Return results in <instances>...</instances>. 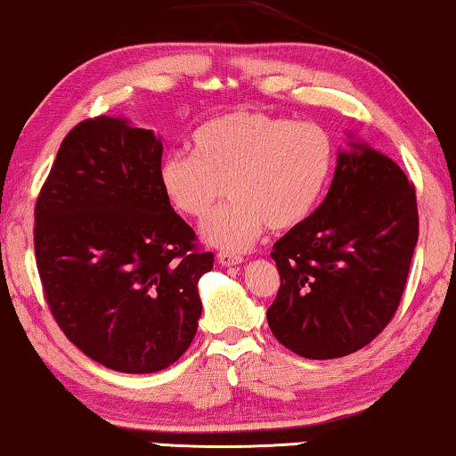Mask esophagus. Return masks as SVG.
Returning <instances> with one entry per match:
<instances>
[{"instance_id":"esophagus-1","label":"esophagus","mask_w":456,"mask_h":456,"mask_svg":"<svg viewBox=\"0 0 456 456\" xmlns=\"http://www.w3.org/2000/svg\"><path fill=\"white\" fill-rule=\"evenodd\" d=\"M244 259L240 255H236V253H228V250H220V253H217V263H220L222 267H234V265H240Z\"/></svg>"}]
</instances>
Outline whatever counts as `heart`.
Masks as SVG:
<instances>
[{
    "instance_id": "1",
    "label": "heart",
    "mask_w": 456,
    "mask_h": 456,
    "mask_svg": "<svg viewBox=\"0 0 456 456\" xmlns=\"http://www.w3.org/2000/svg\"><path fill=\"white\" fill-rule=\"evenodd\" d=\"M333 143L313 123L253 110L216 117L193 134V154L162 158L158 181L170 208L201 220L226 187L228 203L201 224V239L240 253L265 232L305 222L331 173Z\"/></svg>"
}]
</instances>
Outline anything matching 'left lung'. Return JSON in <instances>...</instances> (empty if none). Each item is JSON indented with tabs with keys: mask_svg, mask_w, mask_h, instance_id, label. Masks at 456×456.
<instances>
[{
	"mask_svg": "<svg viewBox=\"0 0 456 456\" xmlns=\"http://www.w3.org/2000/svg\"><path fill=\"white\" fill-rule=\"evenodd\" d=\"M418 244V203L391 158L347 134L327 197L273 244L275 339L308 360L368 346L393 319Z\"/></svg>",
	"mask_w": 456,
	"mask_h": 456,
	"instance_id": "8db88e82",
	"label": "left lung"
}]
</instances>
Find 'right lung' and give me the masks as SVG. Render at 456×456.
I'll list each match as a JSON object with an SVG mask.
<instances>
[{
    "instance_id": "1",
    "label": "right lung",
    "mask_w": 456,
    "mask_h": 456,
    "mask_svg": "<svg viewBox=\"0 0 456 456\" xmlns=\"http://www.w3.org/2000/svg\"><path fill=\"white\" fill-rule=\"evenodd\" d=\"M162 137L125 117L76 125L35 209L45 296L68 339L98 364L150 374L175 364L201 316L214 253L158 181Z\"/></svg>"
}]
</instances>
